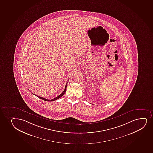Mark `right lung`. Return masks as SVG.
<instances>
[{"instance_id":"add662e5","label":"right lung","mask_w":153,"mask_h":153,"mask_svg":"<svg viewBox=\"0 0 153 153\" xmlns=\"http://www.w3.org/2000/svg\"><path fill=\"white\" fill-rule=\"evenodd\" d=\"M67 83H66V86H65V89H64V91L62 92V93L60 94V95H59L58 97H56V98H53V100H47V99H46V98H43V97H39V96H38V95H36V94H34V95H36V96H37V97H38L39 98H41V100H45V101H48V102H53V101H54V100H58V99H59V98H60L61 97H62L63 95L65 94V92H66V87H67Z\"/></svg>"}]
</instances>
